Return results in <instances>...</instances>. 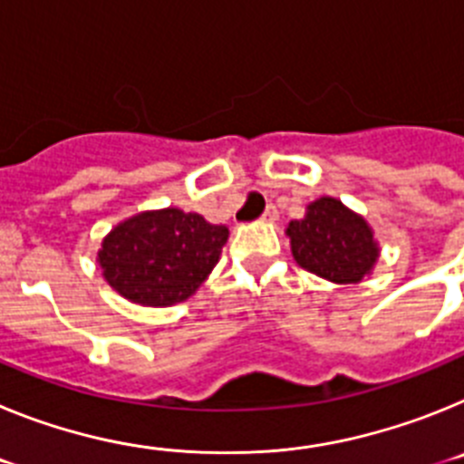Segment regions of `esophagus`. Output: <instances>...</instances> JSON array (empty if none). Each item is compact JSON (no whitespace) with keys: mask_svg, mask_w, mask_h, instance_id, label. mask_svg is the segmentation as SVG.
<instances>
[{"mask_svg":"<svg viewBox=\"0 0 464 464\" xmlns=\"http://www.w3.org/2000/svg\"><path fill=\"white\" fill-rule=\"evenodd\" d=\"M278 218V211H276V207H267V211H265V216H262V220H265V223H274V220Z\"/></svg>","mask_w":464,"mask_h":464,"instance_id":"34e87169","label":"esophagus"}]
</instances>
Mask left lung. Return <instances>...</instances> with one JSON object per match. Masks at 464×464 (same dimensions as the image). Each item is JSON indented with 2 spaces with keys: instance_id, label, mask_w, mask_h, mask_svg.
Wrapping results in <instances>:
<instances>
[{
  "instance_id": "left-lung-1",
  "label": "left lung",
  "mask_w": 464,
  "mask_h": 464,
  "mask_svg": "<svg viewBox=\"0 0 464 464\" xmlns=\"http://www.w3.org/2000/svg\"><path fill=\"white\" fill-rule=\"evenodd\" d=\"M285 235L299 267L339 285L372 276L381 256L372 225L327 195L306 204L304 218L290 220Z\"/></svg>"
}]
</instances>
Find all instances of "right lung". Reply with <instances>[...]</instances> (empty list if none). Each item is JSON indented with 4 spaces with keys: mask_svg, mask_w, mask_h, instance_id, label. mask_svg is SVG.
Segmentation results:
<instances>
[{
    "mask_svg": "<svg viewBox=\"0 0 464 464\" xmlns=\"http://www.w3.org/2000/svg\"><path fill=\"white\" fill-rule=\"evenodd\" d=\"M229 229L199 213L167 207L130 216L102 239V276L127 302L174 306L186 302L218 265Z\"/></svg>",
    "mask_w": 464,
    "mask_h": 464,
    "instance_id": "add662e5",
    "label": "right lung"
}]
</instances>
